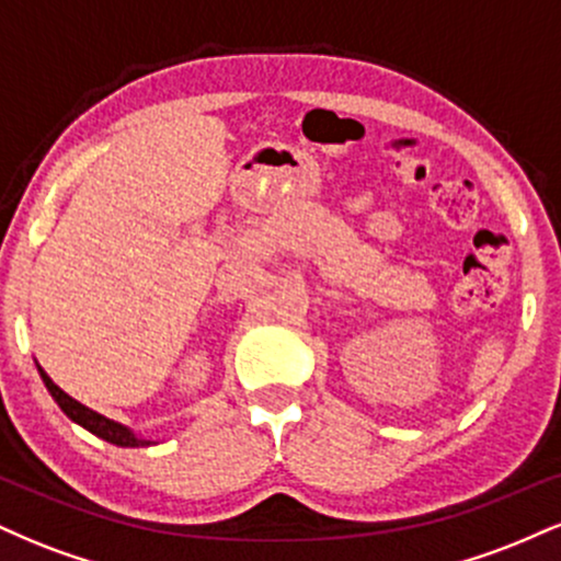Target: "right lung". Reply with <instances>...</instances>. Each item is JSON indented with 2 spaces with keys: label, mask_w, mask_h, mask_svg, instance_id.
Here are the masks:
<instances>
[{
  "label": "right lung",
  "mask_w": 561,
  "mask_h": 561,
  "mask_svg": "<svg viewBox=\"0 0 561 561\" xmlns=\"http://www.w3.org/2000/svg\"><path fill=\"white\" fill-rule=\"evenodd\" d=\"M38 375H42L44 385H47L49 396H53L55 403L62 409V414H66L68 420H73L76 424H81V427L89 430L92 435L102 437V440H107V443H113V446H124V448H139V446H150V443H152V440H141V437L134 435L131 430L124 427V424L107 420V416L96 414V411L87 409V405L76 401V398H70L68 392H62L53 382V379L47 377V371H44L42 366H38Z\"/></svg>",
  "instance_id": "right-lung-1"
}]
</instances>
